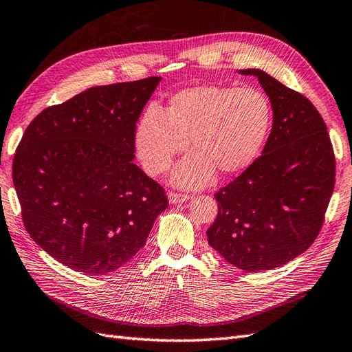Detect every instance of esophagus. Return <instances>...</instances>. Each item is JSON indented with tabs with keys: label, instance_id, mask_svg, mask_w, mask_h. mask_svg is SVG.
<instances>
[{
	"label": "esophagus",
	"instance_id": "obj_1",
	"mask_svg": "<svg viewBox=\"0 0 352 352\" xmlns=\"http://www.w3.org/2000/svg\"><path fill=\"white\" fill-rule=\"evenodd\" d=\"M168 199H169V202L170 204H182V202H186V200H188L190 199V195H187V193H177V192H170L169 195H168Z\"/></svg>",
	"mask_w": 352,
	"mask_h": 352
}]
</instances>
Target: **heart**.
I'll return each mask as SVG.
<instances>
[{"instance_id":"heart-1","label":"heart","mask_w":352,"mask_h":352,"mask_svg":"<svg viewBox=\"0 0 352 352\" xmlns=\"http://www.w3.org/2000/svg\"><path fill=\"white\" fill-rule=\"evenodd\" d=\"M271 104L254 87L217 84L179 89L162 107H148L137 120L134 147L150 175L164 174L187 142L192 150L173 170V183L199 188L215 173H242L258 156L270 131Z\"/></svg>"}]
</instances>
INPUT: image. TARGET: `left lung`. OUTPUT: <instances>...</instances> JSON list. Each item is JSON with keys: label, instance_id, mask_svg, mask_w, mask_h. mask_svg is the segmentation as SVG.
I'll use <instances>...</instances> for the list:
<instances>
[{"label": "left lung", "instance_id": "left-lung-1", "mask_svg": "<svg viewBox=\"0 0 352 352\" xmlns=\"http://www.w3.org/2000/svg\"><path fill=\"white\" fill-rule=\"evenodd\" d=\"M265 89L273 128L263 155L214 195L208 243L248 271L277 268L317 239L335 187L336 160L323 118L300 93L264 70L243 69Z\"/></svg>", "mask_w": 352, "mask_h": 352}]
</instances>
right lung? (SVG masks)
Wrapping results in <instances>:
<instances>
[{
	"instance_id": "1",
	"label": "right lung",
	"mask_w": 352,
	"mask_h": 352,
	"mask_svg": "<svg viewBox=\"0 0 352 352\" xmlns=\"http://www.w3.org/2000/svg\"><path fill=\"white\" fill-rule=\"evenodd\" d=\"M160 78L88 88L39 113L20 140L13 183L26 232L58 263L107 274L146 245L168 208L134 162V129Z\"/></svg>"
}]
</instances>
